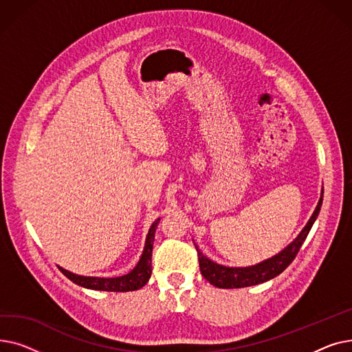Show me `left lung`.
I'll return each instance as SVG.
<instances>
[{
	"label": "left lung",
	"mask_w": 352,
	"mask_h": 352,
	"mask_svg": "<svg viewBox=\"0 0 352 352\" xmlns=\"http://www.w3.org/2000/svg\"><path fill=\"white\" fill-rule=\"evenodd\" d=\"M322 194H324V191H321V198L318 201L317 208L311 215L309 221L304 227V230L300 232V235L295 238L294 241L288 247H285L281 252H278L272 258H268V260L256 264V265L241 267V268L219 265V264L211 261L208 256L202 254L195 244L201 274L204 275V278L210 284H212L218 288H244V287L256 285V284H261V283L275 278V276L280 275L294 261V258L297 256L312 224L316 223V219L320 214V210L322 206Z\"/></svg>",
	"instance_id": "8db88e82"
}]
</instances>
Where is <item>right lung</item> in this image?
<instances>
[{
    "mask_svg": "<svg viewBox=\"0 0 352 352\" xmlns=\"http://www.w3.org/2000/svg\"><path fill=\"white\" fill-rule=\"evenodd\" d=\"M160 223V218L154 221L150 231H148L145 247L142 251V255L140 258L138 264L134 267V270L129 271L125 275L116 276V278H100V276H82L74 272H69L61 267L60 271L67 276L68 280L76 283L77 285H81L84 288L97 289V291H113V292H126V291H135L142 288L151 276V258H153V245H154V236H155V228Z\"/></svg>",
    "mask_w": 352,
    "mask_h": 352,
    "instance_id": "right-lung-1",
    "label": "right lung"
}]
</instances>
